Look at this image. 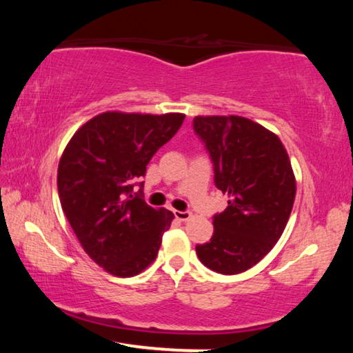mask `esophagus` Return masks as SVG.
<instances>
[{
  "label": "esophagus",
  "mask_w": 353,
  "mask_h": 353,
  "mask_svg": "<svg viewBox=\"0 0 353 353\" xmlns=\"http://www.w3.org/2000/svg\"><path fill=\"white\" fill-rule=\"evenodd\" d=\"M174 216L179 219V221H187L191 218V213L190 212H179V210H174Z\"/></svg>",
  "instance_id": "1"
}]
</instances>
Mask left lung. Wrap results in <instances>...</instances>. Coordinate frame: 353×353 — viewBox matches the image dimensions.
Instances as JSON below:
<instances>
[{
	"instance_id": "obj_1",
	"label": "left lung",
	"mask_w": 353,
	"mask_h": 353,
	"mask_svg": "<svg viewBox=\"0 0 353 353\" xmlns=\"http://www.w3.org/2000/svg\"><path fill=\"white\" fill-rule=\"evenodd\" d=\"M194 134L210 155L216 188L229 205L213 216L210 241L196 254L214 272L248 271L282 236L294 204L296 179L276 134L243 117H196Z\"/></svg>"
}]
</instances>
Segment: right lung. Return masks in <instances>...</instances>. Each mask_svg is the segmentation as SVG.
<instances>
[{"mask_svg":"<svg viewBox=\"0 0 353 353\" xmlns=\"http://www.w3.org/2000/svg\"><path fill=\"white\" fill-rule=\"evenodd\" d=\"M185 115L105 112L65 148L57 190L65 216L88 256L118 277H132L157 256L174 218L141 196L146 165L182 126ZM139 183V194L132 193Z\"/></svg>","mask_w":353,"mask_h":353,"instance_id":"add662e5","label":"right lung"}]
</instances>
